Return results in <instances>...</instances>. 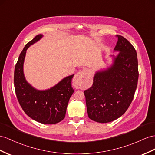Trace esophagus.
<instances>
[{"label":"esophagus","mask_w":155,"mask_h":155,"mask_svg":"<svg viewBox=\"0 0 155 155\" xmlns=\"http://www.w3.org/2000/svg\"><path fill=\"white\" fill-rule=\"evenodd\" d=\"M90 78V73L88 70L83 69L79 71L74 76V80L79 83H84V82L89 81Z\"/></svg>","instance_id":"34e87169"}]
</instances>
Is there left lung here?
<instances>
[{
    "label": "left lung",
    "instance_id": "8db88e82",
    "mask_svg": "<svg viewBox=\"0 0 155 155\" xmlns=\"http://www.w3.org/2000/svg\"><path fill=\"white\" fill-rule=\"evenodd\" d=\"M111 55L113 61L106 69L98 71L93 84L84 91L88 117L95 122L107 123L124 114L132 103L138 81L136 51L130 42L120 35Z\"/></svg>",
    "mask_w": 155,
    "mask_h": 155
}]
</instances>
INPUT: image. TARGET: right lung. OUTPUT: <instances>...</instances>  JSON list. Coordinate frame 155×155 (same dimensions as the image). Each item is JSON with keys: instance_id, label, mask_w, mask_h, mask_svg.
I'll return each instance as SVG.
<instances>
[{"instance_id": "obj_1", "label": "right lung", "mask_w": 155, "mask_h": 155, "mask_svg": "<svg viewBox=\"0 0 155 155\" xmlns=\"http://www.w3.org/2000/svg\"><path fill=\"white\" fill-rule=\"evenodd\" d=\"M43 37L38 35L25 46L14 71V87L22 109L30 118L45 124H54L65 117L69 99L74 92L71 81L74 74L64 78L50 89L39 90L27 82L23 73V63L28 48Z\"/></svg>"}]
</instances>
